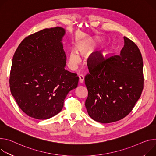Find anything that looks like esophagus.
I'll return each mask as SVG.
<instances>
[{
    "label": "esophagus",
    "instance_id": "esophagus-1",
    "mask_svg": "<svg viewBox=\"0 0 156 156\" xmlns=\"http://www.w3.org/2000/svg\"><path fill=\"white\" fill-rule=\"evenodd\" d=\"M84 76L83 75H80L79 76V81L80 82V83H83L84 82Z\"/></svg>",
    "mask_w": 156,
    "mask_h": 156
}]
</instances>
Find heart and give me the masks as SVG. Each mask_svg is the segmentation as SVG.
I'll return each instance as SVG.
<instances>
[{
    "label": "heart",
    "instance_id": "heart-1",
    "mask_svg": "<svg viewBox=\"0 0 156 156\" xmlns=\"http://www.w3.org/2000/svg\"><path fill=\"white\" fill-rule=\"evenodd\" d=\"M90 48L86 46H81V47H78L77 50L78 51L81 53H83L84 52H87L88 51ZM80 61V57L79 55L77 54L76 52L75 51H72L69 53V62L71 66H75Z\"/></svg>",
    "mask_w": 156,
    "mask_h": 156
}]
</instances>
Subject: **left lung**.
<instances>
[{"mask_svg":"<svg viewBox=\"0 0 156 156\" xmlns=\"http://www.w3.org/2000/svg\"><path fill=\"white\" fill-rule=\"evenodd\" d=\"M124 40L119 55L105 59L101 52H96L88 58L85 106L89 116L101 123L115 122L128 115L143 90L142 55L134 41L126 37Z\"/></svg>","mask_w":156,"mask_h":156,"instance_id":"left-lung-1","label":"left lung"}]
</instances>
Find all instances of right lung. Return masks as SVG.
<instances>
[{"mask_svg":"<svg viewBox=\"0 0 156 156\" xmlns=\"http://www.w3.org/2000/svg\"><path fill=\"white\" fill-rule=\"evenodd\" d=\"M65 34L60 27L41 30L25 38L13 55L11 94L31 118L43 120L57 115L69 91L78 86L77 75L65 69Z\"/></svg>","mask_w":156,"mask_h":156,"instance_id":"obj_1","label":"right lung"}]
</instances>
